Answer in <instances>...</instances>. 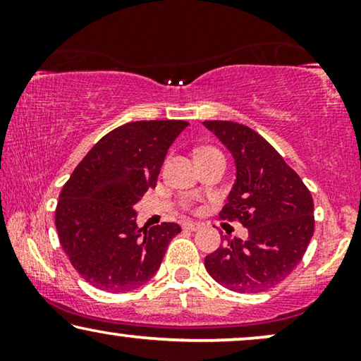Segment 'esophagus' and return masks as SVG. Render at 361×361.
I'll return each instance as SVG.
<instances>
[{"label":"esophagus","mask_w":361,"mask_h":361,"mask_svg":"<svg viewBox=\"0 0 361 361\" xmlns=\"http://www.w3.org/2000/svg\"><path fill=\"white\" fill-rule=\"evenodd\" d=\"M182 228L189 231H197L199 228H202V225L199 221H185V224H182Z\"/></svg>","instance_id":"34e87169"}]
</instances>
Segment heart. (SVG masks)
I'll return each mask as SVG.
<instances>
[{
  "mask_svg": "<svg viewBox=\"0 0 361 361\" xmlns=\"http://www.w3.org/2000/svg\"><path fill=\"white\" fill-rule=\"evenodd\" d=\"M210 151H216L214 147H200L199 151H197V154H204V152H210Z\"/></svg>",
  "mask_w": 361,
  "mask_h": 361,
  "instance_id": "heart-1",
  "label": "heart"
}]
</instances>
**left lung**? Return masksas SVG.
I'll return each mask as SVG.
<instances>
[{"label":"left lung","mask_w":361,"mask_h":361,"mask_svg":"<svg viewBox=\"0 0 361 361\" xmlns=\"http://www.w3.org/2000/svg\"><path fill=\"white\" fill-rule=\"evenodd\" d=\"M228 147L236 180L220 219L240 221L248 238L228 236L205 256L216 283L236 293H263L300 263L314 235V200L283 156L251 128L235 121H204Z\"/></svg>","instance_id":"obj_1"}]
</instances>
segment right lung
Here are the masks:
<instances>
[{
    "mask_svg": "<svg viewBox=\"0 0 361 361\" xmlns=\"http://www.w3.org/2000/svg\"><path fill=\"white\" fill-rule=\"evenodd\" d=\"M189 123L133 121L88 151L62 187L56 228L66 255L88 284L128 293L147 283L180 226L136 225L133 205L154 189L166 152Z\"/></svg>",
    "mask_w": 361,
    "mask_h": 361,
    "instance_id": "right-lung-1",
    "label": "right lung"
}]
</instances>
